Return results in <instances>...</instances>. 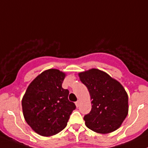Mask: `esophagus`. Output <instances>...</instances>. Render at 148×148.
Wrapping results in <instances>:
<instances>
[{
    "instance_id": "esophagus-1",
    "label": "esophagus",
    "mask_w": 148,
    "mask_h": 148,
    "mask_svg": "<svg viewBox=\"0 0 148 148\" xmlns=\"http://www.w3.org/2000/svg\"><path fill=\"white\" fill-rule=\"evenodd\" d=\"M75 104H76V106H77V107H79V104H80V100H77V102H75Z\"/></svg>"
}]
</instances>
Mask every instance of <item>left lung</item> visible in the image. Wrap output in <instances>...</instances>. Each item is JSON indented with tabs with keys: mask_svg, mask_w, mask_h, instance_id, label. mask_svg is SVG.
Segmentation results:
<instances>
[{
	"mask_svg": "<svg viewBox=\"0 0 148 148\" xmlns=\"http://www.w3.org/2000/svg\"><path fill=\"white\" fill-rule=\"evenodd\" d=\"M87 87L92 110L84 117L85 125L97 133L118 129L128 114V95L121 84L104 71L91 69L78 74Z\"/></svg>",
	"mask_w": 148,
	"mask_h": 148,
	"instance_id": "8db88e82",
	"label": "left lung"
}]
</instances>
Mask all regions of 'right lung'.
Returning <instances> with one entry per match:
<instances>
[{"instance_id": "right-lung-1", "label": "right lung", "mask_w": 148, "mask_h": 148, "mask_svg": "<svg viewBox=\"0 0 148 148\" xmlns=\"http://www.w3.org/2000/svg\"><path fill=\"white\" fill-rule=\"evenodd\" d=\"M65 77L59 69L46 70L30 83L23 97L25 120L41 136H53L64 129L76 108L68 99V89L62 88Z\"/></svg>"}]
</instances>
